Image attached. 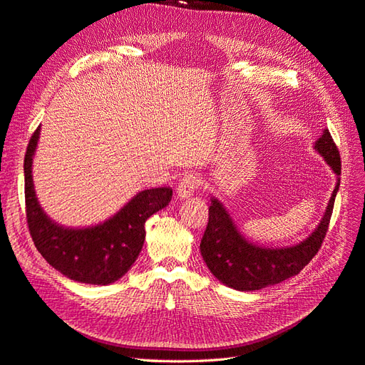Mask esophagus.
<instances>
[{"label":"esophagus","mask_w":365,"mask_h":365,"mask_svg":"<svg viewBox=\"0 0 365 365\" xmlns=\"http://www.w3.org/2000/svg\"><path fill=\"white\" fill-rule=\"evenodd\" d=\"M198 187V178L195 174H185L178 183V197L180 200L190 198L194 195L195 190Z\"/></svg>","instance_id":"34e87169"}]
</instances>
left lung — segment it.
Masks as SVG:
<instances>
[{
	"label": "left lung",
	"instance_id": "left-lung-1",
	"mask_svg": "<svg viewBox=\"0 0 365 365\" xmlns=\"http://www.w3.org/2000/svg\"><path fill=\"white\" fill-rule=\"evenodd\" d=\"M314 148L336 175V183L320 222L312 233L297 244L272 247L247 240L235 225L226 206L217 197H210L209 221L200 244V252L210 273L221 284L238 291H256L276 285L299 274L319 252L339 187L341 160L327 128L315 140Z\"/></svg>",
	"mask_w": 365,
	"mask_h": 365
}]
</instances>
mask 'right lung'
I'll return each instance as SVG.
<instances>
[{
  "mask_svg": "<svg viewBox=\"0 0 365 365\" xmlns=\"http://www.w3.org/2000/svg\"><path fill=\"white\" fill-rule=\"evenodd\" d=\"M41 125L33 133L26 159V210L30 235L39 253L68 279L91 285H109L132 268L143 250L145 221L171 202L170 186L139 191L118 212L98 225L66 227L46 215L33 183V158Z\"/></svg>",
  "mask_w": 365,
  "mask_h": 365,
  "instance_id": "obj_1",
  "label": "right lung"
}]
</instances>
